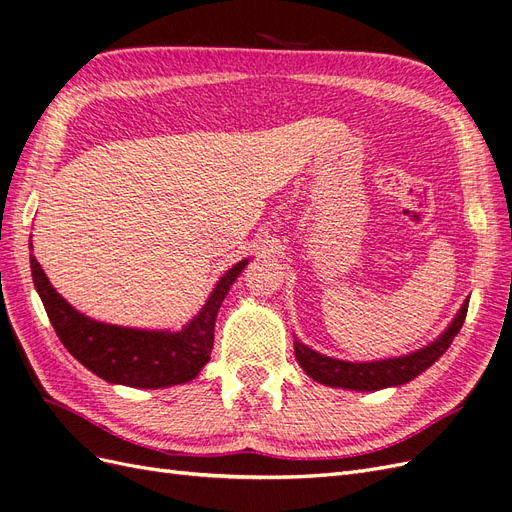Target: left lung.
Wrapping results in <instances>:
<instances>
[{"label": "left lung", "mask_w": 512, "mask_h": 512, "mask_svg": "<svg viewBox=\"0 0 512 512\" xmlns=\"http://www.w3.org/2000/svg\"><path fill=\"white\" fill-rule=\"evenodd\" d=\"M466 312L468 300L461 304L455 319L434 342L408 355L376 361H344L336 357H327L295 338V359H298V364L312 381L327 387H340L351 391H378L387 387H400L410 383L412 378H417L444 355L453 338L459 334L461 325H464Z\"/></svg>", "instance_id": "1"}]
</instances>
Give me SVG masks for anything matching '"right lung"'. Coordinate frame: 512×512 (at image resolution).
Listing matches in <instances>:
<instances>
[{"mask_svg":"<svg viewBox=\"0 0 512 512\" xmlns=\"http://www.w3.org/2000/svg\"><path fill=\"white\" fill-rule=\"evenodd\" d=\"M29 249H34L31 242ZM29 263L46 315L70 355L106 383L159 389L193 381L208 364L217 312L249 259L238 261L217 280L202 310L178 332L123 327L82 315L61 298L34 255Z\"/></svg>","mask_w":512,"mask_h":512,"instance_id":"1","label":"right lung"}]
</instances>
